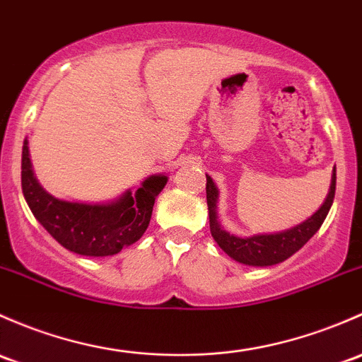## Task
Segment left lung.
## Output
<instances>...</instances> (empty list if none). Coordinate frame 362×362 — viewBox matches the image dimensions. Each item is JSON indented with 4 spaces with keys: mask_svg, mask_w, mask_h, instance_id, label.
Listing matches in <instances>:
<instances>
[{
    "mask_svg": "<svg viewBox=\"0 0 362 362\" xmlns=\"http://www.w3.org/2000/svg\"><path fill=\"white\" fill-rule=\"evenodd\" d=\"M334 189H337V168L333 170L332 187L326 197L325 204L319 208L309 220H305L300 226L293 227L290 230L277 232V234H260L253 238H238L226 232L220 227L216 220V199H218V191H216L213 180L206 175V203L208 215H210V230L216 245L220 246L230 258L245 265H253V267H265V265H274L290 258L295 251H298L307 241L319 230V227L325 222L329 208L333 204Z\"/></svg>",
    "mask_w": 362,
    "mask_h": 362,
    "instance_id": "obj_1",
    "label": "left lung"
}]
</instances>
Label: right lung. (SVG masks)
<instances>
[{
	"instance_id": "right-lung-1",
	"label": "right lung",
	"mask_w": 362,
	"mask_h": 362,
	"mask_svg": "<svg viewBox=\"0 0 362 362\" xmlns=\"http://www.w3.org/2000/svg\"><path fill=\"white\" fill-rule=\"evenodd\" d=\"M166 180L165 175H154L135 194L127 192L111 204L69 203L43 191L33 173L28 140L22 147V192L30 211L64 248L85 257L116 255L139 241Z\"/></svg>"
}]
</instances>
